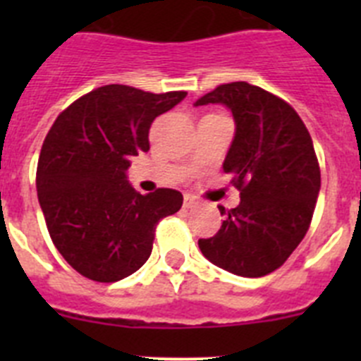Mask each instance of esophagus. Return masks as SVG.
Instances as JSON below:
<instances>
[{
	"label": "esophagus",
	"instance_id": "34e87169",
	"mask_svg": "<svg viewBox=\"0 0 361 361\" xmlns=\"http://www.w3.org/2000/svg\"><path fill=\"white\" fill-rule=\"evenodd\" d=\"M195 204H197V199L193 195L184 197V208H193Z\"/></svg>",
	"mask_w": 361,
	"mask_h": 361
}]
</instances>
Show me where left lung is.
<instances>
[{"label":"left lung","instance_id":"left-lung-1","mask_svg":"<svg viewBox=\"0 0 361 361\" xmlns=\"http://www.w3.org/2000/svg\"><path fill=\"white\" fill-rule=\"evenodd\" d=\"M224 104L235 137L224 159L240 204L219 233L200 238L209 262L233 275L258 279L279 269L307 233L320 191V166L304 121L283 99L245 81L228 82L195 101Z\"/></svg>","mask_w":361,"mask_h":361}]
</instances>
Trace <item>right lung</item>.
Returning a JSON list of instances; mask_svg holds the SVG:
<instances>
[{
	"mask_svg": "<svg viewBox=\"0 0 361 361\" xmlns=\"http://www.w3.org/2000/svg\"><path fill=\"white\" fill-rule=\"evenodd\" d=\"M186 92L152 94L101 86L57 117L41 148L36 188L57 251L86 279L117 282L152 255L159 220L183 206L170 188L141 195L128 183L130 157L148 152L153 119Z\"/></svg>",
	"mask_w": 361,
	"mask_h": 361,
	"instance_id": "add662e5",
	"label": "right lung"
}]
</instances>
